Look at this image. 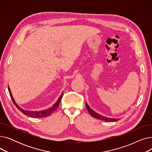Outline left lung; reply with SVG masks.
Segmentation results:
<instances>
[{"mask_svg":"<svg viewBox=\"0 0 152 152\" xmlns=\"http://www.w3.org/2000/svg\"><path fill=\"white\" fill-rule=\"evenodd\" d=\"M86 108L87 109V110H88L89 113L94 118H97V119H100V120L102 121H107V122H115V121H117L118 119H116V118H107V117H105L103 116H102L100 115V114H98L96 112H95V111L92 110L89 106L87 104V103H86Z\"/></svg>","mask_w":152,"mask_h":152,"instance_id":"left-lung-1","label":"left lung"}]
</instances>
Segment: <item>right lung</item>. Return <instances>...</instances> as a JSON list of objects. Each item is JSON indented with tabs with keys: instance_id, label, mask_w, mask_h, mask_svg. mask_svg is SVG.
<instances>
[{
	"instance_id": "right-lung-1",
	"label": "right lung",
	"mask_w": 152,
	"mask_h": 152,
	"mask_svg": "<svg viewBox=\"0 0 152 152\" xmlns=\"http://www.w3.org/2000/svg\"><path fill=\"white\" fill-rule=\"evenodd\" d=\"M9 93H10V97L12 98V100L14 103V105L17 107V108L20 110L21 111V112L25 114V115L26 116H28L29 117H33V118H44V117H47V116H50V115H52L54 111L57 109V108L58 107V105L60 104V102L62 99V97H63V92L61 94V95H60V97H59V99H58V100L57 101V102H56L55 104L50 108L49 109H47V110H42V111H26V110H25L22 109L21 108H20L17 103H16L15 101L14 100L13 97H12V93L10 92V89L9 87Z\"/></svg>"
}]
</instances>
